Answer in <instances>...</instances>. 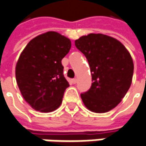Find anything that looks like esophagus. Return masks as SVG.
<instances>
[{"instance_id": "34e87169", "label": "esophagus", "mask_w": 146, "mask_h": 146, "mask_svg": "<svg viewBox=\"0 0 146 146\" xmlns=\"http://www.w3.org/2000/svg\"><path fill=\"white\" fill-rule=\"evenodd\" d=\"M71 82H72L73 84H75V83L77 82V79H76V78H73V79L71 80Z\"/></svg>"}]
</instances>
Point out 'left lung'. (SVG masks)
Instances as JSON below:
<instances>
[{
    "instance_id": "1",
    "label": "left lung",
    "mask_w": 146,
    "mask_h": 146,
    "mask_svg": "<svg viewBox=\"0 0 146 146\" xmlns=\"http://www.w3.org/2000/svg\"><path fill=\"white\" fill-rule=\"evenodd\" d=\"M75 46L87 58L92 83L81 94L86 107L104 113L116 107L129 90L134 64L124 45L111 36L89 34L75 40Z\"/></svg>"
}]
</instances>
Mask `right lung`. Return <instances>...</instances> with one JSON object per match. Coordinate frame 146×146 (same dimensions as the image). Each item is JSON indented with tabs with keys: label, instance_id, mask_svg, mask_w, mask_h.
<instances>
[{
	"label": "right lung",
	"instance_id": "right-lung-1",
	"mask_svg": "<svg viewBox=\"0 0 146 146\" xmlns=\"http://www.w3.org/2000/svg\"><path fill=\"white\" fill-rule=\"evenodd\" d=\"M70 48V39L48 31L31 39L22 51L15 78L23 98L35 110L50 112L61 105L69 87L61 61Z\"/></svg>",
	"mask_w": 146,
	"mask_h": 146
}]
</instances>
